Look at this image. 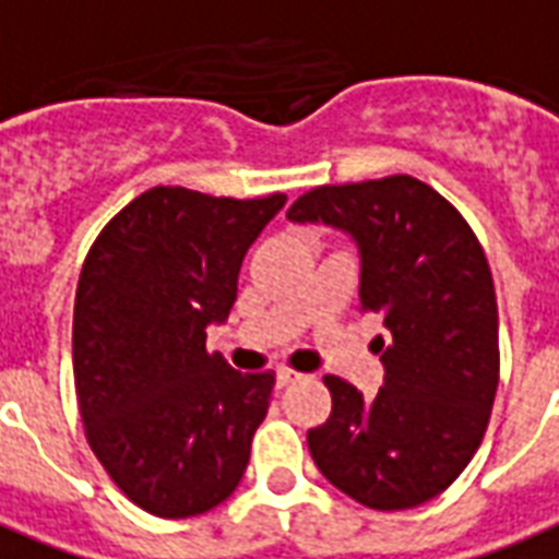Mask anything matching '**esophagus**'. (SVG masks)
<instances>
[{
    "label": "esophagus",
    "instance_id": "esophagus-1",
    "mask_svg": "<svg viewBox=\"0 0 559 559\" xmlns=\"http://www.w3.org/2000/svg\"><path fill=\"white\" fill-rule=\"evenodd\" d=\"M301 376L296 373V370H290V367H278V373H275V384H278V388H287V384H293V382H299Z\"/></svg>",
    "mask_w": 559,
    "mask_h": 559
}]
</instances>
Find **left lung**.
I'll list each match as a JSON object with an SVG mask.
<instances>
[{"mask_svg": "<svg viewBox=\"0 0 559 559\" xmlns=\"http://www.w3.org/2000/svg\"><path fill=\"white\" fill-rule=\"evenodd\" d=\"M290 222L358 246L361 313H379L384 382L373 400L325 376L332 415L308 448L332 486L370 510H412L448 489L477 453L498 391V301L468 222L408 175L317 186Z\"/></svg>", "mask_w": 559, "mask_h": 559, "instance_id": "8db88e82", "label": "left lung"}]
</instances>
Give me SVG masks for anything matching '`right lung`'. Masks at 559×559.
<instances>
[{"mask_svg":"<svg viewBox=\"0 0 559 559\" xmlns=\"http://www.w3.org/2000/svg\"><path fill=\"white\" fill-rule=\"evenodd\" d=\"M287 195L213 198L153 186L130 201L82 266L73 379L85 436L115 486L159 519L234 495L275 373L206 353L237 301L242 258Z\"/></svg>","mask_w":559,"mask_h":559,"instance_id":"add662e5","label":"right lung"}]
</instances>
